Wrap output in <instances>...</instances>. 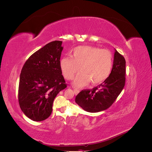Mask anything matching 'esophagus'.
<instances>
[{"mask_svg": "<svg viewBox=\"0 0 152 152\" xmlns=\"http://www.w3.org/2000/svg\"><path fill=\"white\" fill-rule=\"evenodd\" d=\"M73 91H74V93H75V94H79V92H80V91H79V89H73Z\"/></svg>", "mask_w": 152, "mask_h": 152, "instance_id": "1", "label": "esophagus"}]
</instances>
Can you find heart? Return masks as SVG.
I'll return each instance as SVG.
<instances>
[{
    "label": "heart",
    "mask_w": 152,
    "mask_h": 152,
    "mask_svg": "<svg viewBox=\"0 0 152 152\" xmlns=\"http://www.w3.org/2000/svg\"><path fill=\"white\" fill-rule=\"evenodd\" d=\"M63 76L72 80L81 72L73 82L76 87H82L91 82L93 85L102 84L111 73L113 56L109 50L89 45L78 46L73 49L72 58L65 57L59 63Z\"/></svg>",
    "instance_id": "b5f03b06"
}]
</instances>
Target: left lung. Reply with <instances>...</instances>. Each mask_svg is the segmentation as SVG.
<instances>
[{"label":"left lung","mask_w":152,"mask_h":152,"mask_svg":"<svg viewBox=\"0 0 152 152\" xmlns=\"http://www.w3.org/2000/svg\"><path fill=\"white\" fill-rule=\"evenodd\" d=\"M126 60L115 49L112 70L108 79L92 90H84L75 98L86 111L96 113L108 108L121 94L126 80Z\"/></svg>","instance_id":"left-lung-1"}]
</instances>
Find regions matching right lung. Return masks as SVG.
<instances>
[{
    "label": "right lung",
    "instance_id": "1",
    "mask_svg": "<svg viewBox=\"0 0 152 152\" xmlns=\"http://www.w3.org/2000/svg\"><path fill=\"white\" fill-rule=\"evenodd\" d=\"M62 41L46 44L28 59L21 72L18 99L22 112L31 120L40 122L52 113L54 98L66 84L59 63Z\"/></svg>",
    "mask_w": 152,
    "mask_h": 152
}]
</instances>
